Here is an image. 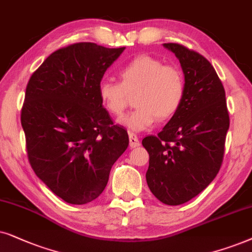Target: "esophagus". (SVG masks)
Segmentation results:
<instances>
[{"label": "esophagus", "mask_w": 252, "mask_h": 252, "mask_svg": "<svg viewBox=\"0 0 252 252\" xmlns=\"http://www.w3.org/2000/svg\"><path fill=\"white\" fill-rule=\"evenodd\" d=\"M129 143H130V147H137L139 146V139L135 133H129Z\"/></svg>", "instance_id": "1"}]
</instances>
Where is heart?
<instances>
[{"mask_svg": "<svg viewBox=\"0 0 252 252\" xmlns=\"http://www.w3.org/2000/svg\"><path fill=\"white\" fill-rule=\"evenodd\" d=\"M119 78L120 83L102 80L99 84V100L110 115L120 117L128 107L130 96L136 94V109L121 120L132 132L151 128L158 119L173 117L186 94L182 70L151 55H139L129 61L120 69Z\"/></svg>", "mask_w": 252, "mask_h": 252, "instance_id": "1", "label": "heart"}]
</instances>
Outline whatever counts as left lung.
<instances>
[{"mask_svg":"<svg viewBox=\"0 0 252 252\" xmlns=\"http://www.w3.org/2000/svg\"><path fill=\"white\" fill-rule=\"evenodd\" d=\"M163 46L179 59L186 94L163 129L142 144L150 156V190L166 205H181L202 192L219 173L229 114L223 85L212 64L179 43Z\"/></svg>","mask_w":252,"mask_h":252,"instance_id":"8db88e82","label":"left lung"}]
</instances>
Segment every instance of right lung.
<instances>
[{"mask_svg": "<svg viewBox=\"0 0 252 252\" xmlns=\"http://www.w3.org/2000/svg\"><path fill=\"white\" fill-rule=\"evenodd\" d=\"M126 47L77 42L55 50L32 73L21 122L35 175L64 202L98 198L129 145L99 100L98 85Z\"/></svg>", "mask_w": 252, "mask_h": 252, "instance_id": "right-lung-1", "label": "right lung"}]
</instances>
